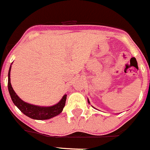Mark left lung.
<instances>
[{"mask_svg":"<svg viewBox=\"0 0 150 150\" xmlns=\"http://www.w3.org/2000/svg\"><path fill=\"white\" fill-rule=\"evenodd\" d=\"M88 103H89V99H88Z\"/></svg>","mask_w":150,"mask_h":150,"instance_id":"8db88e82","label":"left lung"}]
</instances>
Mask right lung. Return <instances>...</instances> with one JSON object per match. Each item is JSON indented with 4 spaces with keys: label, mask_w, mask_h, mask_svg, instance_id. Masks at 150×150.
Wrapping results in <instances>:
<instances>
[{
    "label": "right lung",
    "mask_w": 150,
    "mask_h": 150,
    "mask_svg": "<svg viewBox=\"0 0 150 150\" xmlns=\"http://www.w3.org/2000/svg\"><path fill=\"white\" fill-rule=\"evenodd\" d=\"M11 67H9V73H8V89L9 95L11 96L12 102L25 115L28 116L30 118L35 120H47L52 118L54 116L59 115L63 111L67 100V95H64L61 100L51 107H40L36 105L30 104L22 100L16 95L10 83V71Z\"/></svg>",
    "instance_id": "right-lung-1"
}]
</instances>
